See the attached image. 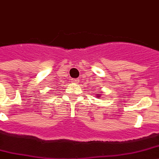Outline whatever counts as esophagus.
Instances as JSON below:
<instances>
[{"label":"esophagus","mask_w":159,"mask_h":159,"mask_svg":"<svg viewBox=\"0 0 159 159\" xmlns=\"http://www.w3.org/2000/svg\"><path fill=\"white\" fill-rule=\"evenodd\" d=\"M72 82H74V83H79V79H72Z\"/></svg>","instance_id":"1"}]
</instances>
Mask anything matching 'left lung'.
I'll list each match as a JSON object with an SVG mask.
<instances>
[{
	"label": "left lung",
	"instance_id": "1",
	"mask_svg": "<svg viewBox=\"0 0 159 159\" xmlns=\"http://www.w3.org/2000/svg\"><path fill=\"white\" fill-rule=\"evenodd\" d=\"M97 97H100V96H97Z\"/></svg>",
	"mask_w": 159,
	"mask_h": 159
}]
</instances>
